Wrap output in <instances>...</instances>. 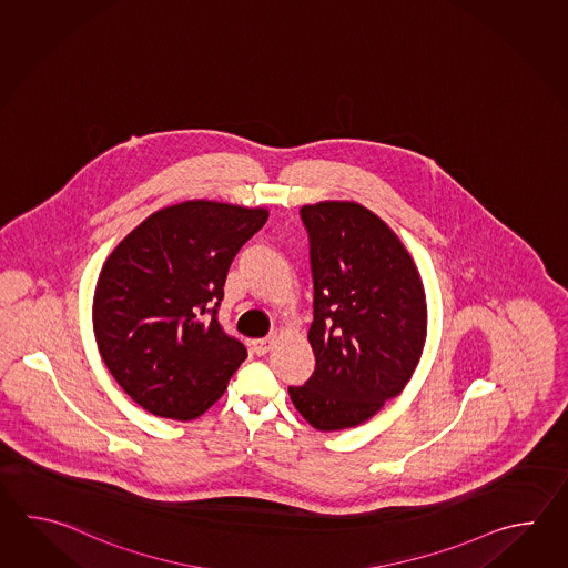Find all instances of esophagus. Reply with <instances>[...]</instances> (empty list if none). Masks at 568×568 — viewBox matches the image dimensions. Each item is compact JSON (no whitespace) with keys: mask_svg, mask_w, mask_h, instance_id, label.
<instances>
[{"mask_svg":"<svg viewBox=\"0 0 568 568\" xmlns=\"http://www.w3.org/2000/svg\"><path fill=\"white\" fill-rule=\"evenodd\" d=\"M274 341L272 338H255L252 341V351L255 355H266L267 351L272 349Z\"/></svg>","mask_w":568,"mask_h":568,"instance_id":"esophagus-1","label":"esophagus"}]
</instances>
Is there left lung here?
I'll return each instance as SVG.
<instances>
[{
    "instance_id": "obj_1",
    "label": "left lung",
    "mask_w": 568,
    "mask_h": 568,
    "mask_svg": "<svg viewBox=\"0 0 568 568\" xmlns=\"http://www.w3.org/2000/svg\"><path fill=\"white\" fill-rule=\"evenodd\" d=\"M311 237L316 357L290 399L316 430L335 433L369 420L410 382L426 341V294L398 235L353 201L304 205Z\"/></svg>"
}]
</instances>
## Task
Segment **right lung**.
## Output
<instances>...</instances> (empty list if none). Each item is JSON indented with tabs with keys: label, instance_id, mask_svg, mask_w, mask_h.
<instances>
[{
	"label": "right lung",
	"instance_id": "obj_1",
	"mask_svg": "<svg viewBox=\"0 0 568 568\" xmlns=\"http://www.w3.org/2000/svg\"><path fill=\"white\" fill-rule=\"evenodd\" d=\"M266 206L184 201L130 231L97 280V347L144 410L193 420L227 389L247 351L217 323L231 262Z\"/></svg>",
	"mask_w": 568,
	"mask_h": 568
}]
</instances>
